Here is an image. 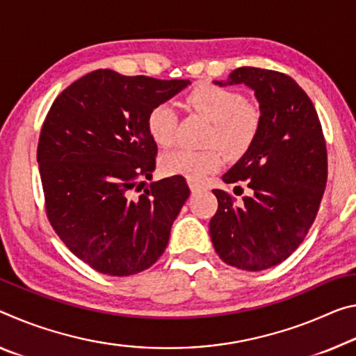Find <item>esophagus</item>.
I'll use <instances>...</instances> for the list:
<instances>
[{
  "label": "esophagus",
  "mask_w": 356,
  "mask_h": 356,
  "mask_svg": "<svg viewBox=\"0 0 356 356\" xmlns=\"http://www.w3.org/2000/svg\"><path fill=\"white\" fill-rule=\"evenodd\" d=\"M188 187H190V190H191V193H198V191L206 190L204 185L195 182V180H188Z\"/></svg>",
  "instance_id": "esophagus-1"
}]
</instances>
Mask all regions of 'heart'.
Listing matches in <instances>:
<instances>
[{"instance_id":"1","label":"heart","mask_w":356,"mask_h":356,"mask_svg":"<svg viewBox=\"0 0 356 356\" xmlns=\"http://www.w3.org/2000/svg\"><path fill=\"white\" fill-rule=\"evenodd\" d=\"M187 106L212 122L207 144L220 145L229 156H241L249 150L261 128L259 107L245 103L244 95L234 88L200 83L187 95ZM147 131L161 147H169L177 139V114L168 103L154 106L147 115ZM225 161L222 150L211 147L195 150L179 147L161 160V169L169 176L202 180L218 171Z\"/></svg>"}]
</instances>
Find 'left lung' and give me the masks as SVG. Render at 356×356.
<instances>
[{
  "label": "left lung",
  "mask_w": 356,
  "mask_h": 356,
  "mask_svg": "<svg viewBox=\"0 0 356 356\" xmlns=\"http://www.w3.org/2000/svg\"><path fill=\"white\" fill-rule=\"evenodd\" d=\"M245 83L261 111L258 138L223 174V182H245L241 202L212 190L218 209L209 222L213 249L229 266L263 270L289 258L317 217L328 179V156L317 111L307 93L279 71L242 66L227 82ZM242 190V188H241Z\"/></svg>",
  "instance_id": "obj_1"
}]
</instances>
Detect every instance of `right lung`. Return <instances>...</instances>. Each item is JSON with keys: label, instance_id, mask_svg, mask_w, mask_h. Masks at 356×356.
<instances>
[{"label": "right lung", "instance_id": "add662e5", "mask_svg": "<svg viewBox=\"0 0 356 356\" xmlns=\"http://www.w3.org/2000/svg\"><path fill=\"white\" fill-rule=\"evenodd\" d=\"M190 81L122 76L97 70L65 88L50 107L38 143L47 218L90 268L133 275L165 252L190 188L182 176L152 182L156 143L147 115Z\"/></svg>", "mask_w": 356, "mask_h": 356}]
</instances>
